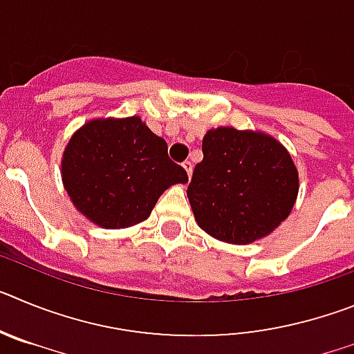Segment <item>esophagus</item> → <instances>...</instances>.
I'll list each match as a JSON object with an SVG mask.
<instances>
[{"label":"esophagus","mask_w":354,"mask_h":354,"mask_svg":"<svg viewBox=\"0 0 354 354\" xmlns=\"http://www.w3.org/2000/svg\"><path fill=\"white\" fill-rule=\"evenodd\" d=\"M183 167H184V170H186V174H187V179H192V174H193L192 161H184Z\"/></svg>","instance_id":"obj_1"}]
</instances>
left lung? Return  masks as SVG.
I'll list each match as a JSON object with an SVG mask.
<instances>
[{
    "label": "left lung",
    "mask_w": 354,
    "mask_h": 354,
    "mask_svg": "<svg viewBox=\"0 0 354 354\" xmlns=\"http://www.w3.org/2000/svg\"><path fill=\"white\" fill-rule=\"evenodd\" d=\"M202 152L187 198L209 236L250 245L290 214L299 192L298 168L277 138L221 126L205 133Z\"/></svg>",
    "instance_id": "1"
}]
</instances>
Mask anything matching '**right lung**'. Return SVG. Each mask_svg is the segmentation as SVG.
<instances>
[{"label": "right lung", "mask_w": 354, "mask_h": 354, "mask_svg": "<svg viewBox=\"0 0 354 354\" xmlns=\"http://www.w3.org/2000/svg\"><path fill=\"white\" fill-rule=\"evenodd\" d=\"M72 204L101 228L145 221L159 196L187 174L168 158L167 142L140 117L92 118L72 134L62 158Z\"/></svg>", "instance_id": "1"}]
</instances>
